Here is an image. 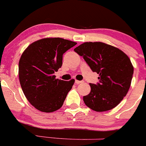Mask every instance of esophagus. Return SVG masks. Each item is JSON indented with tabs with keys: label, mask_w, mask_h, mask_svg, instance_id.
Segmentation results:
<instances>
[{
	"label": "esophagus",
	"mask_w": 146,
	"mask_h": 146,
	"mask_svg": "<svg viewBox=\"0 0 146 146\" xmlns=\"http://www.w3.org/2000/svg\"><path fill=\"white\" fill-rule=\"evenodd\" d=\"M82 81H80V80H76V81H75V83H76V85H78V84L82 83Z\"/></svg>",
	"instance_id": "esophagus-1"
}]
</instances>
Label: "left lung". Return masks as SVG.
Instances as JSON below:
<instances>
[{
    "instance_id": "8db88e82",
    "label": "left lung",
    "mask_w": 146,
    "mask_h": 146,
    "mask_svg": "<svg viewBox=\"0 0 146 146\" xmlns=\"http://www.w3.org/2000/svg\"><path fill=\"white\" fill-rule=\"evenodd\" d=\"M74 51L99 74V83H90V92L83 97L85 105L100 112L117 107L131 83L133 66L129 56L117 47L100 42H85Z\"/></svg>"
}]
</instances>
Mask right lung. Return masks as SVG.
<instances>
[{"label":"right lung","mask_w":146,"mask_h":146,"mask_svg":"<svg viewBox=\"0 0 146 146\" xmlns=\"http://www.w3.org/2000/svg\"><path fill=\"white\" fill-rule=\"evenodd\" d=\"M76 44L59 37L44 38L23 51L19 61V80L26 98L36 110L49 113L62 107L75 80H58L54 73L62 66L63 54Z\"/></svg>","instance_id":"1"}]
</instances>
